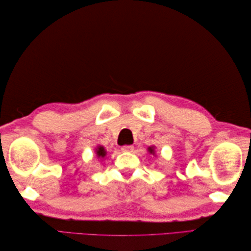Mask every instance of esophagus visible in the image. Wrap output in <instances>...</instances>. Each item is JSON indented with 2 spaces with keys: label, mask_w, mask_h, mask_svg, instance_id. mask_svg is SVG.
<instances>
[{
  "label": "esophagus",
  "mask_w": 251,
  "mask_h": 251,
  "mask_svg": "<svg viewBox=\"0 0 251 251\" xmlns=\"http://www.w3.org/2000/svg\"><path fill=\"white\" fill-rule=\"evenodd\" d=\"M122 151L123 152H132V151H134V147H132V146H123Z\"/></svg>",
  "instance_id": "esophagus-1"
}]
</instances>
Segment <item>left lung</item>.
Segmentation results:
<instances>
[{
  "instance_id": "8db88e82",
  "label": "left lung",
  "mask_w": 251,
  "mask_h": 251,
  "mask_svg": "<svg viewBox=\"0 0 251 251\" xmlns=\"http://www.w3.org/2000/svg\"><path fill=\"white\" fill-rule=\"evenodd\" d=\"M148 152L150 153V154H152V155L156 156V153H155V147H154V146L149 147V148H148Z\"/></svg>"
}]
</instances>
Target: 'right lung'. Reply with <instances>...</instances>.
<instances>
[{
	"label": "right lung",
	"mask_w": 251,
	"mask_h": 251,
	"mask_svg": "<svg viewBox=\"0 0 251 251\" xmlns=\"http://www.w3.org/2000/svg\"><path fill=\"white\" fill-rule=\"evenodd\" d=\"M95 154H96V156H97L100 159V161H103L105 155H106L105 148L103 146H101V145L97 146L95 148Z\"/></svg>",
	"instance_id": "1"
}]
</instances>
